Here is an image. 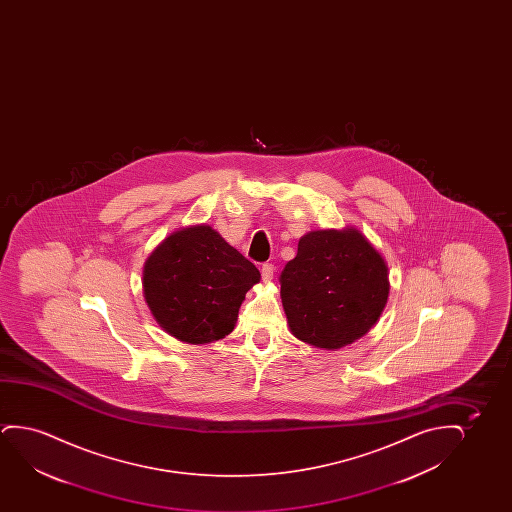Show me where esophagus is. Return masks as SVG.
I'll return each mask as SVG.
<instances>
[{
    "mask_svg": "<svg viewBox=\"0 0 512 512\" xmlns=\"http://www.w3.org/2000/svg\"><path fill=\"white\" fill-rule=\"evenodd\" d=\"M260 274H262V280L266 281V283H269V281L273 280V264H264V266H262V269H260Z\"/></svg>",
    "mask_w": 512,
    "mask_h": 512,
    "instance_id": "1",
    "label": "esophagus"
}]
</instances>
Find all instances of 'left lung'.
Instances as JSON below:
<instances>
[{
    "mask_svg": "<svg viewBox=\"0 0 512 512\" xmlns=\"http://www.w3.org/2000/svg\"><path fill=\"white\" fill-rule=\"evenodd\" d=\"M280 283L290 332L323 350L365 336L390 292L385 259L353 227L304 234Z\"/></svg>",
    "mask_w": 512,
    "mask_h": 512,
    "instance_id": "8db88e82",
    "label": "left lung"
}]
</instances>
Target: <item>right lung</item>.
<instances>
[{
  "label": "right lung",
  "instance_id": "1",
  "mask_svg": "<svg viewBox=\"0 0 512 512\" xmlns=\"http://www.w3.org/2000/svg\"><path fill=\"white\" fill-rule=\"evenodd\" d=\"M260 273L210 225L173 232L143 267V294L155 322L189 344L231 334Z\"/></svg>",
  "mask_w": 512,
  "mask_h": 512
}]
</instances>
